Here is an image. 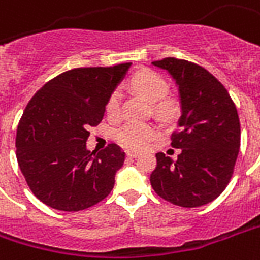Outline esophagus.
<instances>
[{
  "label": "esophagus",
  "instance_id": "esophagus-1",
  "mask_svg": "<svg viewBox=\"0 0 260 260\" xmlns=\"http://www.w3.org/2000/svg\"><path fill=\"white\" fill-rule=\"evenodd\" d=\"M138 155H139L138 151H131V150L126 151V156H129V158H136Z\"/></svg>",
  "mask_w": 260,
  "mask_h": 260
}]
</instances>
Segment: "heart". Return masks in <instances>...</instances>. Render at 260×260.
Returning a JSON list of instances; mask_svg holds the SVG:
<instances>
[{
    "label": "heart",
    "instance_id": "heart-1",
    "mask_svg": "<svg viewBox=\"0 0 260 260\" xmlns=\"http://www.w3.org/2000/svg\"><path fill=\"white\" fill-rule=\"evenodd\" d=\"M129 88L154 104V108L161 116H170L174 110V104L166 99L169 92V84L158 73L143 69L131 77ZM105 110L109 117H117L121 110V95L118 91H113L106 99ZM158 136V128L152 124L143 122H126L116 131V139L128 148L142 150Z\"/></svg>",
    "mask_w": 260,
    "mask_h": 260
}]
</instances>
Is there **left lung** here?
Returning a JSON list of instances; mask_svg holds the SVG:
<instances>
[{
  "label": "left lung",
  "mask_w": 260,
  "mask_h": 260,
  "mask_svg": "<svg viewBox=\"0 0 260 260\" xmlns=\"http://www.w3.org/2000/svg\"><path fill=\"white\" fill-rule=\"evenodd\" d=\"M173 76L181 98V117L172 134L173 161L156 154L150 176L154 191L180 207H199L221 195L229 184L240 150V120L222 83L201 65L174 57L154 61Z\"/></svg>",
  "instance_id": "left-lung-1"
}]
</instances>
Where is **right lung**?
Returning <instances> with one entry per match:
<instances>
[{
  "label": "right lung",
  "mask_w": 260,
  "mask_h": 260,
  "mask_svg": "<svg viewBox=\"0 0 260 260\" xmlns=\"http://www.w3.org/2000/svg\"><path fill=\"white\" fill-rule=\"evenodd\" d=\"M129 67L126 62L67 71L37 91L24 109L16 156L29 189L51 209H88L114 187L125 152L110 143L92 155L86 142L88 128L102 121L106 99Z\"/></svg>",
  "instance_id": "1"
}]
</instances>
